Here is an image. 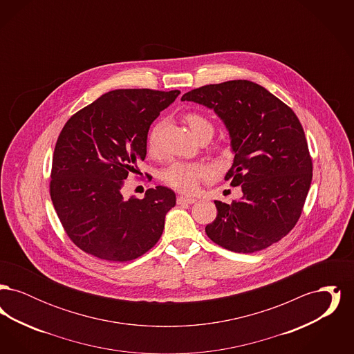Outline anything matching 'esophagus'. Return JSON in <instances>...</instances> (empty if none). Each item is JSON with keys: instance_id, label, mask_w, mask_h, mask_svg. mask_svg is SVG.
<instances>
[{"instance_id": "34e87169", "label": "esophagus", "mask_w": 354, "mask_h": 354, "mask_svg": "<svg viewBox=\"0 0 354 354\" xmlns=\"http://www.w3.org/2000/svg\"><path fill=\"white\" fill-rule=\"evenodd\" d=\"M196 202V199L194 198H188V196H178V204H192Z\"/></svg>"}]
</instances>
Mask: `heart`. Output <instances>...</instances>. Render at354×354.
Instances as JSON below:
<instances>
[{"instance_id":"1","label":"heart","mask_w":354,"mask_h":354,"mask_svg":"<svg viewBox=\"0 0 354 354\" xmlns=\"http://www.w3.org/2000/svg\"><path fill=\"white\" fill-rule=\"evenodd\" d=\"M185 119L192 134L195 135L198 139L204 134H214V124L202 113L188 111L185 114ZM159 129H160V124L156 123L147 135V151L150 153H155L156 151V139H158ZM211 174H212L211 167L203 163L174 162L162 169L160 179L165 185H169L171 188L179 192L192 194L198 189L201 182L209 178Z\"/></svg>"}]
</instances>
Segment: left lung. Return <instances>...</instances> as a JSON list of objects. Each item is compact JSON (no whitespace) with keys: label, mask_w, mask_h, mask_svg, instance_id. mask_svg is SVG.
Listing matches in <instances>:
<instances>
[{"label":"left lung","mask_w":354,"mask_h":354,"mask_svg":"<svg viewBox=\"0 0 354 354\" xmlns=\"http://www.w3.org/2000/svg\"><path fill=\"white\" fill-rule=\"evenodd\" d=\"M182 101L204 104L223 119L235 152L225 180L243 191L240 201H215L218 215L207 224V236L239 253L257 252L281 240L301 216L313 169L293 110L245 80L194 88Z\"/></svg>","instance_id":"1"}]
</instances>
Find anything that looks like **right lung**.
Listing matches in <instances>:
<instances>
[{
  "instance_id": "add662e5",
  "label": "right lung",
  "mask_w": 354,
  "mask_h": 354,
  "mask_svg": "<svg viewBox=\"0 0 354 354\" xmlns=\"http://www.w3.org/2000/svg\"><path fill=\"white\" fill-rule=\"evenodd\" d=\"M179 94L113 90L64 126L53 155L51 202L70 240L84 252L107 261H130L160 239L166 214L176 203L175 192L158 185L143 199L127 201L120 189L146 158L152 122Z\"/></svg>"
}]
</instances>
